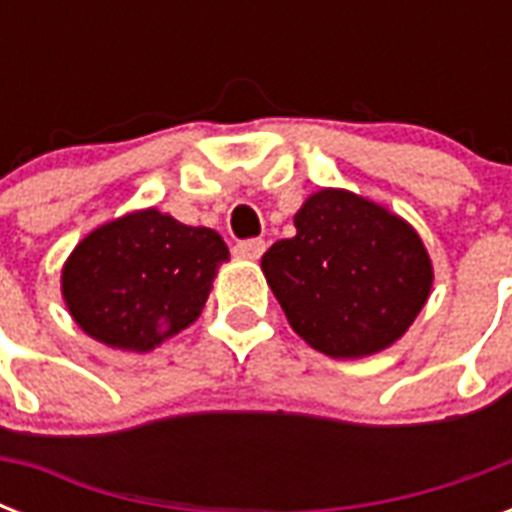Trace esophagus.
Here are the masks:
<instances>
[{"instance_id": "esophagus-1", "label": "esophagus", "mask_w": 512, "mask_h": 512, "mask_svg": "<svg viewBox=\"0 0 512 512\" xmlns=\"http://www.w3.org/2000/svg\"><path fill=\"white\" fill-rule=\"evenodd\" d=\"M265 252V241L263 239H249L241 241L233 247V255L239 257V260H260Z\"/></svg>"}]
</instances>
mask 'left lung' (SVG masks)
Instances as JSON below:
<instances>
[{"instance_id":"left-lung-1","label":"left lung","mask_w":512,"mask_h":512,"mask_svg":"<svg viewBox=\"0 0 512 512\" xmlns=\"http://www.w3.org/2000/svg\"><path fill=\"white\" fill-rule=\"evenodd\" d=\"M297 233L260 260L289 327L332 358H364L406 335L433 289V263L404 217L345 188H321Z\"/></svg>"}]
</instances>
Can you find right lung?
I'll return each mask as SVG.
<instances>
[{
  "label": "right lung",
  "mask_w": 512,
  "mask_h": 512,
  "mask_svg": "<svg viewBox=\"0 0 512 512\" xmlns=\"http://www.w3.org/2000/svg\"><path fill=\"white\" fill-rule=\"evenodd\" d=\"M223 236L183 225L162 209H135L90 231L60 271V292L84 335L108 348L148 353L201 316Z\"/></svg>",
  "instance_id": "add662e5"
}]
</instances>
